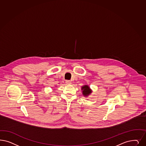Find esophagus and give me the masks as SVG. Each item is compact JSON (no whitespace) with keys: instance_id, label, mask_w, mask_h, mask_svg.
<instances>
[{"instance_id":"esophagus-1","label":"esophagus","mask_w":146,"mask_h":146,"mask_svg":"<svg viewBox=\"0 0 146 146\" xmlns=\"http://www.w3.org/2000/svg\"><path fill=\"white\" fill-rule=\"evenodd\" d=\"M71 83V81H70V80H67L66 81V83L67 85L70 84Z\"/></svg>"}]
</instances>
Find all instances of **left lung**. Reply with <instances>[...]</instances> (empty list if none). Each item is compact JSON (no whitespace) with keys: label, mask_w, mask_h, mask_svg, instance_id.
Returning a JSON list of instances; mask_svg holds the SVG:
<instances>
[{"label":"left lung","mask_w":146,"mask_h":146,"mask_svg":"<svg viewBox=\"0 0 146 146\" xmlns=\"http://www.w3.org/2000/svg\"><path fill=\"white\" fill-rule=\"evenodd\" d=\"M82 93L83 96L85 97H88L89 95L91 94L92 90L90 88L89 86L87 85H85L82 87Z\"/></svg>","instance_id":"left-lung-1"}]
</instances>
